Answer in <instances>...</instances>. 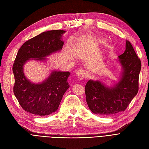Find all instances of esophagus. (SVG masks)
I'll return each mask as SVG.
<instances>
[{
  "label": "esophagus",
  "instance_id": "1",
  "mask_svg": "<svg viewBox=\"0 0 149 149\" xmlns=\"http://www.w3.org/2000/svg\"><path fill=\"white\" fill-rule=\"evenodd\" d=\"M76 75L80 80H82L84 79L86 76V74L83 69H79L76 72Z\"/></svg>",
  "mask_w": 149,
  "mask_h": 149
}]
</instances>
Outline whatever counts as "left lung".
I'll return each instance as SVG.
<instances>
[{"mask_svg":"<svg viewBox=\"0 0 149 149\" xmlns=\"http://www.w3.org/2000/svg\"><path fill=\"white\" fill-rule=\"evenodd\" d=\"M118 58L123 71L118 83L109 87L89 80L85 86L86 102L93 113L109 116L124 112L137 94L141 63L129 41L126 40V50Z\"/></svg>","mask_w":149,"mask_h":149,"instance_id":"1","label":"left lung"}]
</instances>
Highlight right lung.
I'll use <instances>...</instances> for the list:
<instances>
[{"label": "right lung", "mask_w": 149, "mask_h": 149, "mask_svg": "<svg viewBox=\"0 0 149 149\" xmlns=\"http://www.w3.org/2000/svg\"><path fill=\"white\" fill-rule=\"evenodd\" d=\"M66 31L43 32L25 42L19 49L13 66L14 75V93L23 110L38 116L56 112L64 93L69 88L67 81L69 72L53 70L41 83L35 84L26 79L23 65L31 59L45 61L46 57L61 51V37Z\"/></svg>", "instance_id": "1"}]
</instances>
